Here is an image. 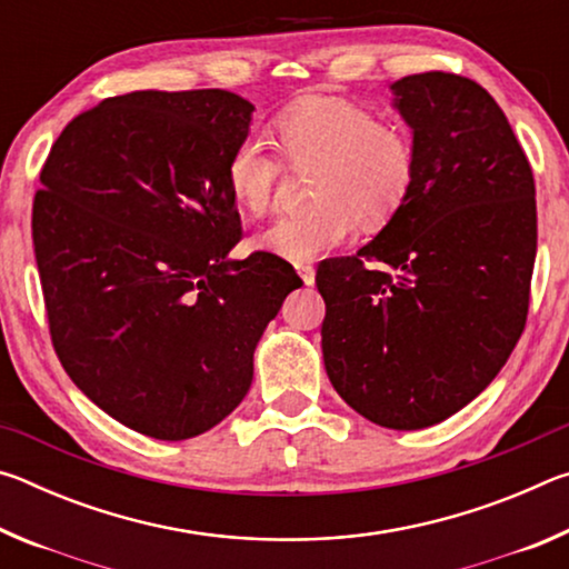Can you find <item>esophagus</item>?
I'll return each mask as SVG.
<instances>
[{
  "label": "esophagus",
  "mask_w": 569,
  "mask_h": 569,
  "mask_svg": "<svg viewBox=\"0 0 569 569\" xmlns=\"http://www.w3.org/2000/svg\"><path fill=\"white\" fill-rule=\"evenodd\" d=\"M298 273H301L306 286H313V281H316V268H313L311 263H301V266H298Z\"/></svg>",
  "instance_id": "obj_1"
}]
</instances>
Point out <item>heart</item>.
<instances>
[{"label": "heart", "instance_id": "heart-1", "mask_svg": "<svg viewBox=\"0 0 569 569\" xmlns=\"http://www.w3.org/2000/svg\"><path fill=\"white\" fill-rule=\"evenodd\" d=\"M276 146L296 168L316 170L313 213L278 216L258 246L293 263H308L353 236L356 216L381 223L407 200L417 176V150L407 132L383 124L363 104L311 98L273 120ZM283 176L281 158L261 138L248 134L230 150L226 180L248 213L271 208Z\"/></svg>", "mask_w": 569, "mask_h": 569}]
</instances>
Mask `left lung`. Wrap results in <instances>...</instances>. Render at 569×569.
<instances>
[{
	"label": "left lung",
	"instance_id": "8db88e82",
	"mask_svg": "<svg viewBox=\"0 0 569 569\" xmlns=\"http://www.w3.org/2000/svg\"><path fill=\"white\" fill-rule=\"evenodd\" d=\"M417 176L387 228L326 258L321 349L339 397L387 429H423L479 397L527 323L535 178L481 84L421 72L391 84Z\"/></svg>",
	"mask_w": 569,
	"mask_h": 569
}]
</instances>
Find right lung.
I'll use <instances>...</instances> for the list:
<instances>
[{"label": "right lung", "instance_id": "1", "mask_svg": "<svg viewBox=\"0 0 569 569\" xmlns=\"http://www.w3.org/2000/svg\"><path fill=\"white\" fill-rule=\"evenodd\" d=\"M253 104L228 90H142L67 124L32 206L52 346L84 397L140 435L223 421L253 351L301 286L281 256L226 258L240 216L226 166Z\"/></svg>", "mask_w": 569, "mask_h": 569}]
</instances>
